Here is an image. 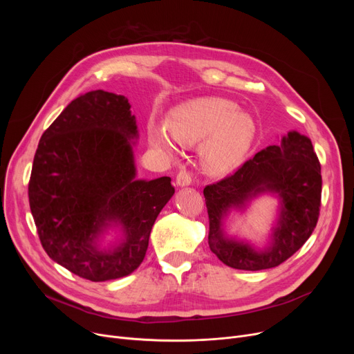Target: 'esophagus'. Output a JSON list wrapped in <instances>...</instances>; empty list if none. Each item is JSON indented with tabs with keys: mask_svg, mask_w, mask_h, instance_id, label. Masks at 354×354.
Masks as SVG:
<instances>
[{
	"mask_svg": "<svg viewBox=\"0 0 354 354\" xmlns=\"http://www.w3.org/2000/svg\"><path fill=\"white\" fill-rule=\"evenodd\" d=\"M176 183L179 187H188L192 183V174L185 166L180 167V171L176 175Z\"/></svg>",
	"mask_w": 354,
	"mask_h": 354,
	"instance_id": "obj_1",
	"label": "esophagus"
}]
</instances>
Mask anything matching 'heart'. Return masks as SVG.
Masks as SVG:
<instances>
[{
  "instance_id": "b5f03b06",
  "label": "heart",
  "mask_w": 354,
  "mask_h": 354,
  "mask_svg": "<svg viewBox=\"0 0 354 354\" xmlns=\"http://www.w3.org/2000/svg\"><path fill=\"white\" fill-rule=\"evenodd\" d=\"M171 135L183 145L201 146V163L211 175H227L244 160L255 136V124L245 111L221 97H202L175 109L167 118ZM151 142L172 151V140L163 129H149Z\"/></svg>"
}]
</instances>
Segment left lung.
I'll use <instances>...</instances> for the list:
<instances>
[{"label": "left lung", "instance_id": "obj_1", "mask_svg": "<svg viewBox=\"0 0 354 354\" xmlns=\"http://www.w3.org/2000/svg\"><path fill=\"white\" fill-rule=\"evenodd\" d=\"M322 165L307 136L290 132L281 145H272L245 160L238 169L203 189L209 218L208 244L225 266L259 271L274 268L299 251L317 225L322 207ZM261 192L282 199L281 219L273 244L264 252L228 240L220 225L230 207H243Z\"/></svg>", "mask_w": 354, "mask_h": 354}]
</instances>
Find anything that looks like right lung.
I'll use <instances>...</instances> for the list:
<instances>
[{
  "mask_svg": "<svg viewBox=\"0 0 354 354\" xmlns=\"http://www.w3.org/2000/svg\"><path fill=\"white\" fill-rule=\"evenodd\" d=\"M135 116L124 96L93 90L74 99L43 133L28 182L30 209L48 257L90 281L116 280L143 261L155 221L175 194L169 176L136 180ZM110 221L127 239L97 247Z\"/></svg>",
  "mask_w": 354,
  "mask_h": 354,
  "instance_id": "1",
  "label": "right lung"
}]
</instances>
